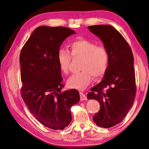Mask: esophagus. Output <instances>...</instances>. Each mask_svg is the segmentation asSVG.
Listing matches in <instances>:
<instances>
[{
	"instance_id": "esophagus-1",
	"label": "esophagus",
	"mask_w": 149,
	"mask_h": 149,
	"mask_svg": "<svg viewBox=\"0 0 149 149\" xmlns=\"http://www.w3.org/2000/svg\"><path fill=\"white\" fill-rule=\"evenodd\" d=\"M80 97L81 100H86L87 99V97L86 96V95L83 92H80Z\"/></svg>"
}]
</instances>
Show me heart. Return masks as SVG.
I'll return each mask as SVG.
<instances>
[{"instance_id": "1", "label": "heart", "mask_w": 149, "mask_h": 149, "mask_svg": "<svg viewBox=\"0 0 149 149\" xmlns=\"http://www.w3.org/2000/svg\"><path fill=\"white\" fill-rule=\"evenodd\" d=\"M70 53L61 49L58 52L59 67L63 74H68L72 56L74 58H82L81 72L74 74L67 81L70 88L83 90L91 83L93 76L99 79L105 74L109 63V53L102 45H97L94 42L86 39H79L72 42Z\"/></svg>"}]
</instances>
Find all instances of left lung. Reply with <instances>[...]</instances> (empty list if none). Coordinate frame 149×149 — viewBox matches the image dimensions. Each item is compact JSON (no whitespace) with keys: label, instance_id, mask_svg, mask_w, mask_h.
Segmentation results:
<instances>
[{"label":"left lung","instance_id":"8db88e82","mask_svg":"<svg viewBox=\"0 0 149 149\" xmlns=\"http://www.w3.org/2000/svg\"><path fill=\"white\" fill-rule=\"evenodd\" d=\"M109 53V63L101 82L91 89L88 99L100 103L93 116L97 125L109 128L122 122L131 108L136 94L134 58L131 47L118 31L109 25L88 26Z\"/></svg>","mask_w":149,"mask_h":149}]
</instances>
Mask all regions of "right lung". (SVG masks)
I'll list each match as a JSON object with an SVG mask.
<instances>
[{
  "mask_svg": "<svg viewBox=\"0 0 149 149\" xmlns=\"http://www.w3.org/2000/svg\"><path fill=\"white\" fill-rule=\"evenodd\" d=\"M74 30L40 26L25 43L20 55L22 97L31 113L45 127L62 130L72 120L71 107L79 102L76 90L61 93L64 85L58 52Z\"/></svg>",
  "mask_w": 149,
  "mask_h": 149,
  "instance_id": "obj_1",
  "label": "right lung"
}]
</instances>
